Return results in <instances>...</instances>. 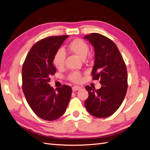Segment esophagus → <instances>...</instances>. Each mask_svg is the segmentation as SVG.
I'll return each mask as SVG.
<instances>
[{
    "label": "esophagus",
    "mask_w": 150,
    "mask_h": 150,
    "mask_svg": "<svg viewBox=\"0 0 150 150\" xmlns=\"http://www.w3.org/2000/svg\"><path fill=\"white\" fill-rule=\"evenodd\" d=\"M81 87L80 86H75L72 87V91L75 92V91H79L80 89H81Z\"/></svg>",
    "instance_id": "esophagus-1"
}]
</instances>
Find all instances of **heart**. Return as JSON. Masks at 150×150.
Listing matches in <instances>:
<instances>
[{
  "label": "heart",
  "mask_w": 150,
  "mask_h": 150,
  "mask_svg": "<svg viewBox=\"0 0 150 150\" xmlns=\"http://www.w3.org/2000/svg\"><path fill=\"white\" fill-rule=\"evenodd\" d=\"M68 50L70 52L77 55L82 59H85L89 51V45L86 42L80 39L75 38L71 41L67 46ZM66 54L63 49H59L55 52L53 56L52 63L56 68L61 69L64 65ZM68 79L75 83H80L82 80V74L79 71H74L68 75Z\"/></svg>",
  "instance_id": "obj_1"
}]
</instances>
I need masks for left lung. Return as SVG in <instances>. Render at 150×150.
Listing matches in <instances>:
<instances>
[{"label": "left lung", "instance_id": "8db88e82", "mask_svg": "<svg viewBox=\"0 0 150 150\" xmlns=\"http://www.w3.org/2000/svg\"><path fill=\"white\" fill-rule=\"evenodd\" d=\"M94 47L95 60L92 75L99 80L100 89L86 86L89 97L86 108L91 115L105 118L113 115L120 106L127 90V71L121 54L114 42L97 33L84 37Z\"/></svg>", "mask_w": 150, "mask_h": 150}]
</instances>
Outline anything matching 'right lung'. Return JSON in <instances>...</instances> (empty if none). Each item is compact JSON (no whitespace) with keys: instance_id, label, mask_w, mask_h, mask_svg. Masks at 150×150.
<instances>
[{"instance_id":"obj_1","label":"right lung","mask_w":150,"mask_h":150,"mask_svg":"<svg viewBox=\"0 0 150 150\" xmlns=\"http://www.w3.org/2000/svg\"><path fill=\"white\" fill-rule=\"evenodd\" d=\"M68 35L49 37L34 44L22 67V88L33 112L45 120H56L64 113L72 90L67 85L54 89L49 82L56 70L53 56Z\"/></svg>"}]
</instances>
